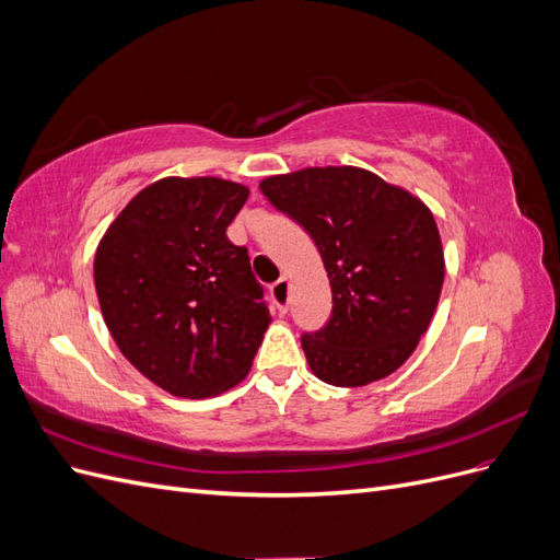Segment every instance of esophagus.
Instances as JSON below:
<instances>
[{
    "label": "esophagus",
    "instance_id": "34e87169",
    "mask_svg": "<svg viewBox=\"0 0 560 560\" xmlns=\"http://www.w3.org/2000/svg\"><path fill=\"white\" fill-rule=\"evenodd\" d=\"M270 299H273L276 308L284 315L287 308H290V282H287V278H280L278 282L270 284Z\"/></svg>",
    "mask_w": 560,
    "mask_h": 560
}]
</instances>
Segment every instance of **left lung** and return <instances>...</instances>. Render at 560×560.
<instances>
[{
	"label": "left lung",
	"instance_id": "obj_1",
	"mask_svg": "<svg viewBox=\"0 0 560 560\" xmlns=\"http://www.w3.org/2000/svg\"><path fill=\"white\" fill-rule=\"evenodd\" d=\"M270 206L308 231L331 284V317L301 336L311 371L360 387L397 371L428 331L444 284L430 208L352 165L303 167L259 184Z\"/></svg>",
	"mask_w": 560,
	"mask_h": 560
}]
</instances>
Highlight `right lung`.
<instances>
[{
	"instance_id": "right-lung-1",
	"label": "right lung",
	"mask_w": 560,
	"mask_h": 560,
	"mask_svg": "<svg viewBox=\"0 0 560 560\" xmlns=\"http://www.w3.org/2000/svg\"><path fill=\"white\" fill-rule=\"evenodd\" d=\"M249 189L165 177L121 210L95 252V292L124 358L175 397L238 385L270 325L247 247L226 238Z\"/></svg>"
}]
</instances>
